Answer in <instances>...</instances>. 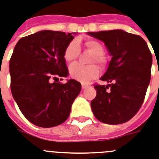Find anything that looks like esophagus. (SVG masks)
<instances>
[{"mask_svg": "<svg viewBox=\"0 0 159 159\" xmlns=\"http://www.w3.org/2000/svg\"><path fill=\"white\" fill-rule=\"evenodd\" d=\"M89 86L90 85H88V84H86V83H82V84H81V87H82L83 89H84L88 88V87H89Z\"/></svg>", "mask_w": 159, "mask_h": 159, "instance_id": "34e87169", "label": "esophagus"}]
</instances>
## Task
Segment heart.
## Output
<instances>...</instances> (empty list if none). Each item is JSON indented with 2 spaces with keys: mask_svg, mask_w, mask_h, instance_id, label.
<instances>
[{
  "mask_svg": "<svg viewBox=\"0 0 159 159\" xmlns=\"http://www.w3.org/2000/svg\"><path fill=\"white\" fill-rule=\"evenodd\" d=\"M85 48L93 53L89 62H97L101 66L104 67L107 64V59L104 55V47L99 41L89 39L84 43ZM80 44L77 39H74L66 47L63 57L66 62L72 63L78 58L80 54ZM99 68L95 64L81 65L74 64L70 68V75L72 78L81 82H88L99 75Z\"/></svg>",
  "mask_w": 159,
  "mask_h": 159,
  "instance_id": "heart-1",
  "label": "heart"
}]
</instances>
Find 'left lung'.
<instances>
[{"instance_id": "8db88e82", "label": "left lung", "mask_w": 159, "mask_h": 159, "mask_svg": "<svg viewBox=\"0 0 159 159\" xmlns=\"http://www.w3.org/2000/svg\"><path fill=\"white\" fill-rule=\"evenodd\" d=\"M104 41L112 56L101 81L94 84L97 96L91 101L96 118L108 124L130 120L144 101L151 81L152 55L147 43L138 35L122 30L88 32Z\"/></svg>"}]
</instances>
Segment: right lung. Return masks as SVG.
<instances>
[{
	"mask_svg": "<svg viewBox=\"0 0 159 159\" xmlns=\"http://www.w3.org/2000/svg\"><path fill=\"white\" fill-rule=\"evenodd\" d=\"M71 33L45 30L23 37L9 62L11 91L20 110L31 124L51 128L62 124L81 91V83L58 77L69 74L63 54Z\"/></svg>",
	"mask_w": 159,
	"mask_h": 159,
	"instance_id": "add662e5",
	"label": "right lung"
}]
</instances>
